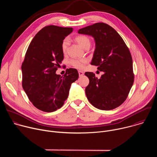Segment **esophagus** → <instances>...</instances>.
<instances>
[{
  "mask_svg": "<svg viewBox=\"0 0 157 157\" xmlns=\"http://www.w3.org/2000/svg\"><path fill=\"white\" fill-rule=\"evenodd\" d=\"M78 73H79V76L81 77V76H82L84 75V73L82 71H78Z\"/></svg>",
  "mask_w": 157,
  "mask_h": 157,
  "instance_id": "1",
  "label": "esophagus"
}]
</instances>
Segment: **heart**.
I'll list each match as a JSON object with an SVG mask.
<instances>
[{"instance_id": "b5f03b06", "label": "heart", "mask_w": 157, "mask_h": 157, "mask_svg": "<svg viewBox=\"0 0 157 157\" xmlns=\"http://www.w3.org/2000/svg\"><path fill=\"white\" fill-rule=\"evenodd\" d=\"M75 40L79 43V45L84 49H87L91 46V40L87 36L81 35L75 37ZM69 40L65 38L61 43V49L63 53H66L68 49ZM87 62V59L86 58H73L70 61V63L71 66L78 69H82L84 68L85 64Z\"/></svg>"}]
</instances>
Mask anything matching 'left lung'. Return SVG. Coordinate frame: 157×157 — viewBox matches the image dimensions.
<instances>
[{"label": "left lung", "mask_w": 157, "mask_h": 157, "mask_svg": "<svg viewBox=\"0 0 157 157\" xmlns=\"http://www.w3.org/2000/svg\"><path fill=\"white\" fill-rule=\"evenodd\" d=\"M78 33L94 38L96 48L91 64L104 72L99 79L92 72L85 73L89 79L85 89L87 99L100 110L119 107L127 99L134 81L128 48L116 30L104 23L81 29Z\"/></svg>", "instance_id": "obj_1"}]
</instances>
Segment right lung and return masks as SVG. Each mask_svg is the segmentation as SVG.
Returning a JSON list of instances; mask_svg holds the SVG:
<instances>
[{"mask_svg": "<svg viewBox=\"0 0 157 157\" xmlns=\"http://www.w3.org/2000/svg\"><path fill=\"white\" fill-rule=\"evenodd\" d=\"M73 28L48 25L34 36L21 65L22 87L33 105L51 113L61 108L68 97L71 84L79 77L77 70L56 74L63 60L61 43Z\"/></svg>", "mask_w": 157, "mask_h": 157, "instance_id": "obj_1", "label": "right lung"}]
</instances>
